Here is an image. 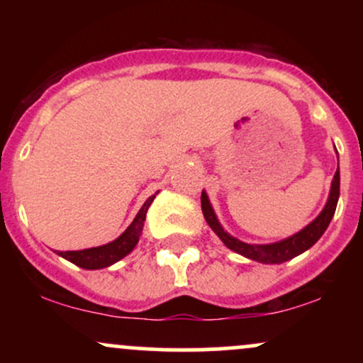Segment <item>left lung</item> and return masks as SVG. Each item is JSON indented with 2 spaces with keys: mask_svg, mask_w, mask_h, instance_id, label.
<instances>
[{
  "mask_svg": "<svg viewBox=\"0 0 363 363\" xmlns=\"http://www.w3.org/2000/svg\"><path fill=\"white\" fill-rule=\"evenodd\" d=\"M338 198H340V167L336 170L335 177H333L331 191H329L326 206H324V210L320 211L318 218L312 220L306 228H302V230L297 232V234H294L291 237H289V239H283L280 242H274V244H247V242H242V240L235 239V237H232L230 234H227V232L223 230L222 225H220L218 218H216L213 208H211L210 199H208L205 191L201 193V210L211 230L220 237V240H222L230 251L240 254V256L247 257V259L264 262V264H280V262L289 261L291 257L298 256V254L307 251V249L312 247V245L318 242L320 235L326 232L333 215H335L336 205H338Z\"/></svg>",
  "mask_w": 363,
  "mask_h": 363,
  "instance_id": "8db88e82",
  "label": "left lung"
}]
</instances>
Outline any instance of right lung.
<instances>
[{"instance_id": "obj_1", "label": "right lung", "mask_w": 363, "mask_h": 363, "mask_svg": "<svg viewBox=\"0 0 363 363\" xmlns=\"http://www.w3.org/2000/svg\"><path fill=\"white\" fill-rule=\"evenodd\" d=\"M155 196L157 193L150 196L147 201H145V205L140 208L138 215L135 216L131 225H129L118 239L112 240V242L106 245H99V247L83 249V251H60L57 254H60L61 257H65V259H68L69 262H73V264L80 266L83 269L107 268V266L123 259V257L128 256V254L135 249V245L138 244L141 230H143L145 218H147L148 206L152 205Z\"/></svg>"}]
</instances>
